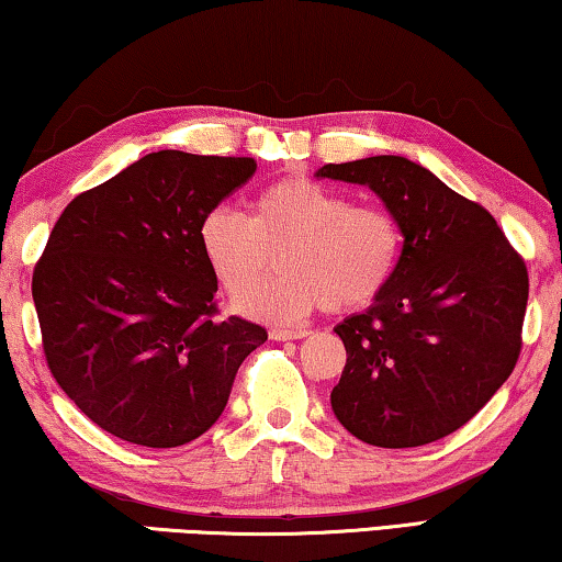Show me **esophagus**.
<instances>
[{"label":"esophagus","mask_w":562,"mask_h":562,"mask_svg":"<svg viewBox=\"0 0 562 562\" xmlns=\"http://www.w3.org/2000/svg\"><path fill=\"white\" fill-rule=\"evenodd\" d=\"M307 335V330H284V328H272L270 330V338L272 340H300V338H305Z\"/></svg>","instance_id":"esophagus-1"}]
</instances>
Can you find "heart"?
<instances>
[{"label": "heart", "mask_w": 562, "mask_h": 562, "mask_svg": "<svg viewBox=\"0 0 562 562\" xmlns=\"http://www.w3.org/2000/svg\"><path fill=\"white\" fill-rule=\"evenodd\" d=\"M209 270L232 297L246 295L281 255L283 274L237 305L272 323H292L317 307L348 313L389 288L401 257V227L381 204L353 199L307 176L262 189L249 216L216 206L199 224Z\"/></svg>", "instance_id": "1"}]
</instances>
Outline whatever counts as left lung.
Masks as SVG:
<instances>
[{
	"instance_id": "1",
	"label": "left lung",
	"mask_w": 562,
	"mask_h": 562,
	"mask_svg": "<svg viewBox=\"0 0 562 562\" xmlns=\"http://www.w3.org/2000/svg\"><path fill=\"white\" fill-rule=\"evenodd\" d=\"M317 176L373 189L404 234L389 288L335 328L348 356L335 416L383 449L449 437L520 358L525 259L487 209L404 156L328 164Z\"/></svg>"
}]
</instances>
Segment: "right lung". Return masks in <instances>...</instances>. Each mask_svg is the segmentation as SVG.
Here are the masks:
<instances>
[{
  "label": "right lung",
  "mask_w": 562,
  "mask_h": 562,
  "mask_svg": "<svg viewBox=\"0 0 562 562\" xmlns=\"http://www.w3.org/2000/svg\"><path fill=\"white\" fill-rule=\"evenodd\" d=\"M255 158L158 150L65 206L32 272L49 373L100 429L150 449L201 437L267 340L220 317L199 224Z\"/></svg>",
  "instance_id": "1"
}]
</instances>
